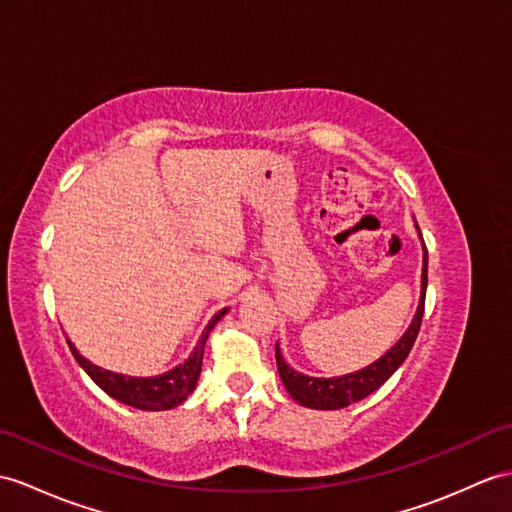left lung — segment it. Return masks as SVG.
Instances as JSON below:
<instances>
[{
  "instance_id": "obj_1",
  "label": "left lung",
  "mask_w": 512,
  "mask_h": 512,
  "mask_svg": "<svg viewBox=\"0 0 512 512\" xmlns=\"http://www.w3.org/2000/svg\"><path fill=\"white\" fill-rule=\"evenodd\" d=\"M426 289H428V249H426V245H423L421 299H419L413 323H410V328L404 332L402 339L397 341L382 358H378L376 363H371L369 367L360 369V371L347 373V376H339V378L304 376V373H299L293 367L286 365V360L282 358V352L276 343V363H278L280 378L286 386V391L291 393L293 400L306 408L336 410V408H345L354 402L365 400L367 395L380 389V386L389 380L397 369H400V365L404 363L410 350H413L415 339H417L419 328H421L423 306H426Z\"/></svg>"
}]
</instances>
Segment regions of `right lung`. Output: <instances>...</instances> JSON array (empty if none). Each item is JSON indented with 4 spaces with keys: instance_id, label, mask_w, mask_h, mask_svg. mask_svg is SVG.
<instances>
[{
    "instance_id": "add662e5",
    "label": "right lung",
    "mask_w": 512,
    "mask_h": 512,
    "mask_svg": "<svg viewBox=\"0 0 512 512\" xmlns=\"http://www.w3.org/2000/svg\"><path fill=\"white\" fill-rule=\"evenodd\" d=\"M228 308L219 310V313L208 321V326L202 334V339L195 345L193 354L184 360L182 365H178L176 369H171L162 376H154V378H132V376H123V373H115L97 367L93 363H89L73 343L69 341V350L73 354V358L78 360L80 367L89 373L91 380L99 386V389L106 391L110 397L115 400L141 408V410H169L180 406L186 397H189L195 389L199 371H202V358H204V345L210 330L215 328V323L226 315Z\"/></svg>"
}]
</instances>
